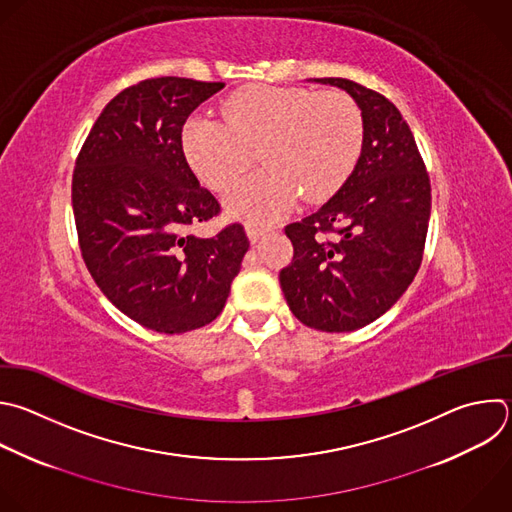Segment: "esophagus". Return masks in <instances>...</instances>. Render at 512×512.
<instances>
[{
	"label": "esophagus",
	"instance_id": "obj_1",
	"mask_svg": "<svg viewBox=\"0 0 512 512\" xmlns=\"http://www.w3.org/2000/svg\"><path fill=\"white\" fill-rule=\"evenodd\" d=\"M245 231H247V237H249L251 243H257V241L267 233L265 227H259V225H255V223H247V225H245Z\"/></svg>",
	"mask_w": 512,
	"mask_h": 512
}]
</instances>
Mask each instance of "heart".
Instances as JSON below:
<instances>
[{"label": "heart", "instance_id": "obj_1", "mask_svg": "<svg viewBox=\"0 0 512 512\" xmlns=\"http://www.w3.org/2000/svg\"><path fill=\"white\" fill-rule=\"evenodd\" d=\"M225 122L193 116L183 150L195 173L213 189L229 187L259 148L265 164L225 197L231 213L273 221L297 199H321L346 181L362 150L364 122L344 92L249 86L221 108Z\"/></svg>", "mask_w": 512, "mask_h": 512}]
</instances>
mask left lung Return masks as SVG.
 <instances>
[{"label":"left lung","mask_w":512,"mask_h":512,"mask_svg":"<svg viewBox=\"0 0 512 512\" xmlns=\"http://www.w3.org/2000/svg\"><path fill=\"white\" fill-rule=\"evenodd\" d=\"M309 82L354 98L362 152L325 205L285 227L293 261L279 283L307 327L354 331L384 315L414 281L430 221V179L410 126L388 98L346 78Z\"/></svg>","instance_id":"1"}]
</instances>
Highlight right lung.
<instances>
[{"mask_svg": "<svg viewBox=\"0 0 512 512\" xmlns=\"http://www.w3.org/2000/svg\"><path fill=\"white\" fill-rule=\"evenodd\" d=\"M223 82L164 76L114 96L74 168L72 207L84 263L124 315L158 333L211 323L249 249L243 225L189 233L219 215L183 152L189 114Z\"/></svg>", "mask_w": 512, "mask_h": 512, "instance_id": "add662e5", "label": "right lung"}]
</instances>
